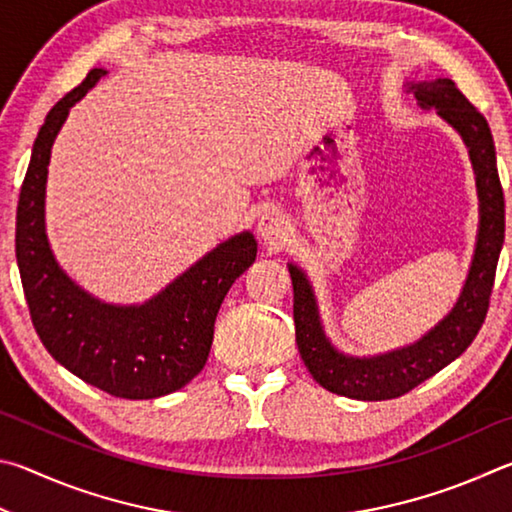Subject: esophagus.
<instances>
[{
	"mask_svg": "<svg viewBox=\"0 0 512 512\" xmlns=\"http://www.w3.org/2000/svg\"><path fill=\"white\" fill-rule=\"evenodd\" d=\"M290 224L281 213L267 211L261 220H258V236H261L267 245H281L288 238Z\"/></svg>",
	"mask_w": 512,
	"mask_h": 512,
	"instance_id": "esophagus-1",
	"label": "esophagus"
}]
</instances>
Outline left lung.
Returning a JSON list of instances; mask_svg holds the SVG:
<instances>
[{"instance_id": "1", "label": "left lung", "mask_w": 512, "mask_h": 512, "mask_svg": "<svg viewBox=\"0 0 512 512\" xmlns=\"http://www.w3.org/2000/svg\"><path fill=\"white\" fill-rule=\"evenodd\" d=\"M409 89L416 94L420 105L436 107L438 114L454 125L468 143L481 202L479 240L468 281L450 315L434 330H429L420 342L387 355L369 357V360L346 357L330 346L321 330L315 297H312L306 276L290 265L294 328H297L301 360L321 387L355 400L373 402L405 396L420 382L454 362L474 342L488 315L499 251L504 245V191H501L495 143H492L488 121L450 78L418 83Z\"/></svg>"}]
</instances>
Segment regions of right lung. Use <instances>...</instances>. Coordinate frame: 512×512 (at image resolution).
Returning <instances> with one entry per match:
<instances>
[{
  "label": "right lung",
  "mask_w": 512,
  "mask_h": 512,
  "mask_svg": "<svg viewBox=\"0 0 512 512\" xmlns=\"http://www.w3.org/2000/svg\"><path fill=\"white\" fill-rule=\"evenodd\" d=\"M101 76L103 69L89 71L42 123L17 202L15 256L44 348L92 387L114 398L148 400L182 389L204 369L224 294L256 261V240L240 233L222 242L143 306H107L67 279L44 233L47 166L69 107Z\"/></svg>",
  "instance_id": "1"
}]
</instances>
